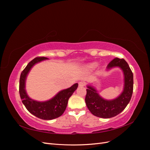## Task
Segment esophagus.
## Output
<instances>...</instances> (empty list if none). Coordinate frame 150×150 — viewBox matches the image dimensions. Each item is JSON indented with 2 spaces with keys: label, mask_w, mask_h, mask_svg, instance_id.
<instances>
[{
  "label": "esophagus",
  "mask_w": 150,
  "mask_h": 150,
  "mask_svg": "<svg viewBox=\"0 0 150 150\" xmlns=\"http://www.w3.org/2000/svg\"><path fill=\"white\" fill-rule=\"evenodd\" d=\"M86 86V83L84 81H80V82H79V86H80V87H83V86Z\"/></svg>",
  "instance_id": "34e87169"
}]
</instances>
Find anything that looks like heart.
Segmentation results:
<instances>
[{
	"mask_svg": "<svg viewBox=\"0 0 150 150\" xmlns=\"http://www.w3.org/2000/svg\"><path fill=\"white\" fill-rule=\"evenodd\" d=\"M94 66H95V65H93V66H92V67H94Z\"/></svg>",
	"mask_w": 150,
	"mask_h": 150,
	"instance_id": "b5f03b06",
	"label": "heart"
}]
</instances>
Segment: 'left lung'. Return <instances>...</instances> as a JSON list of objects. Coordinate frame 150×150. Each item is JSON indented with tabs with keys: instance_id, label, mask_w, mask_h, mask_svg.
<instances>
[{
	"instance_id": "obj_1",
	"label": "left lung",
	"mask_w": 150,
	"mask_h": 150,
	"mask_svg": "<svg viewBox=\"0 0 150 150\" xmlns=\"http://www.w3.org/2000/svg\"><path fill=\"white\" fill-rule=\"evenodd\" d=\"M120 67L125 76L124 90L119 97L113 100H105L97 93L96 90L91 86L86 89L85 102L88 110L94 116L110 118L123 111L131 100L133 91V74L124 59L116 57L109 63L107 68Z\"/></svg>"
}]
</instances>
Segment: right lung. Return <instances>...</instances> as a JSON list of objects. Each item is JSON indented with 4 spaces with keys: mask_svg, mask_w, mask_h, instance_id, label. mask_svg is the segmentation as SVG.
I'll list each match as a JSON object with an SVG mask.
<instances>
[{
    "mask_svg": "<svg viewBox=\"0 0 150 150\" xmlns=\"http://www.w3.org/2000/svg\"><path fill=\"white\" fill-rule=\"evenodd\" d=\"M46 57H37L29 62L25 69L22 71L19 81V94L22 103L31 114L40 119L51 120L57 118L64 113L68 99L76 90L78 84L76 83L71 88L62 90L55 97L45 102H39L31 99L25 90V82L26 76L31 67L40 61L47 59Z\"/></svg>",
    "mask_w": 150,
    "mask_h": 150,
    "instance_id": "right-lung-1",
    "label": "right lung"
}]
</instances>
